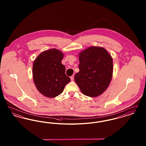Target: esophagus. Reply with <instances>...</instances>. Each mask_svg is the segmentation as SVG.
Returning a JSON list of instances; mask_svg holds the SVG:
<instances>
[{"label": "esophagus", "mask_w": 146, "mask_h": 146, "mask_svg": "<svg viewBox=\"0 0 146 146\" xmlns=\"http://www.w3.org/2000/svg\"><path fill=\"white\" fill-rule=\"evenodd\" d=\"M70 80H71V81H73V80H74V75H73L72 76H70Z\"/></svg>", "instance_id": "34e87169"}]
</instances>
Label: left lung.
I'll list each match as a JSON object with an SVG mask.
<instances>
[{"instance_id":"1","label":"left lung","mask_w":146,"mask_h":146,"mask_svg":"<svg viewBox=\"0 0 146 146\" xmlns=\"http://www.w3.org/2000/svg\"><path fill=\"white\" fill-rule=\"evenodd\" d=\"M79 72L74 80L84 95L97 97L108 87L113 74V59L102 47L91 46L79 54Z\"/></svg>"}]
</instances>
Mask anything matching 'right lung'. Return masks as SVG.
<instances>
[{
  "instance_id": "right-lung-1",
  "label": "right lung",
  "mask_w": 146,
  "mask_h": 146,
  "mask_svg": "<svg viewBox=\"0 0 146 146\" xmlns=\"http://www.w3.org/2000/svg\"><path fill=\"white\" fill-rule=\"evenodd\" d=\"M63 56L61 51L52 49L43 51L35 59L33 81L38 90L46 97L58 96L70 81L65 74V66L61 63Z\"/></svg>"
}]
</instances>
